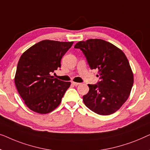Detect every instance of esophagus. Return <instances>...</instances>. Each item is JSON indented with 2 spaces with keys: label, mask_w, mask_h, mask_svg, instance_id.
Wrapping results in <instances>:
<instances>
[{
  "label": "esophagus",
  "mask_w": 150,
  "mask_h": 150,
  "mask_svg": "<svg viewBox=\"0 0 150 150\" xmlns=\"http://www.w3.org/2000/svg\"><path fill=\"white\" fill-rule=\"evenodd\" d=\"M72 84L73 86H77L78 85H79V83H77V82H74V81H73L72 82Z\"/></svg>",
  "instance_id": "esophagus-1"
}]
</instances>
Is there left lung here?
Returning <instances> with one entry per match:
<instances>
[{"label":"left lung","instance_id":"obj_1","mask_svg":"<svg viewBox=\"0 0 150 150\" xmlns=\"http://www.w3.org/2000/svg\"><path fill=\"white\" fill-rule=\"evenodd\" d=\"M86 56L91 69L98 70L100 81L88 84L83 96L86 106L97 114L107 115L117 111L130 95L134 78L129 62L121 50L103 39H88L75 45Z\"/></svg>","mask_w":150,"mask_h":150}]
</instances>
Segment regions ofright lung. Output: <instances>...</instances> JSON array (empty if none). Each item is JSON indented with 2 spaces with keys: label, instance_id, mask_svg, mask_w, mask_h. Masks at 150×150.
Here are the masks:
<instances>
[{
  "label": "right lung",
  "instance_id": "1",
  "mask_svg": "<svg viewBox=\"0 0 150 150\" xmlns=\"http://www.w3.org/2000/svg\"><path fill=\"white\" fill-rule=\"evenodd\" d=\"M73 42L43 40L33 45L19 60L15 83L30 110L45 114L54 110L71 82L59 80L52 73L60 68L62 56Z\"/></svg>",
  "mask_w": 150,
  "mask_h": 150
}]
</instances>
